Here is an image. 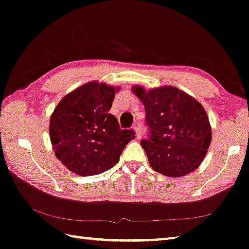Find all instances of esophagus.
Here are the masks:
<instances>
[{
  "label": "esophagus",
  "mask_w": 249,
  "mask_h": 249,
  "mask_svg": "<svg viewBox=\"0 0 249 249\" xmlns=\"http://www.w3.org/2000/svg\"><path fill=\"white\" fill-rule=\"evenodd\" d=\"M134 129L136 131V137L137 138H141L142 137V127H141V124H138V122H136L134 124Z\"/></svg>",
  "instance_id": "34e87169"
}]
</instances>
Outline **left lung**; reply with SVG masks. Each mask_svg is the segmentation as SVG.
I'll list each match as a JSON object with an SVG mask.
<instances>
[{
	"mask_svg": "<svg viewBox=\"0 0 249 249\" xmlns=\"http://www.w3.org/2000/svg\"><path fill=\"white\" fill-rule=\"evenodd\" d=\"M132 90L145 107L148 135L141 144L152 168L171 178L198 168L212 139L209 117L202 105L172 86L148 91L135 86Z\"/></svg>",
	"mask_w": 249,
	"mask_h": 249,
	"instance_id": "left-lung-1",
	"label": "left lung"
}]
</instances>
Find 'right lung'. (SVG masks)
<instances>
[{"mask_svg": "<svg viewBox=\"0 0 249 249\" xmlns=\"http://www.w3.org/2000/svg\"><path fill=\"white\" fill-rule=\"evenodd\" d=\"M114 95V87L90 81L64 96L51 115L53 149L70 171L80 176L107 171L136 137L132 129H120L118 119L108 113Z\"/></svg>", "mask_w": 249, "mask_h": 249, "instance_id": "1", "label": "right lung"}]
</instances>
